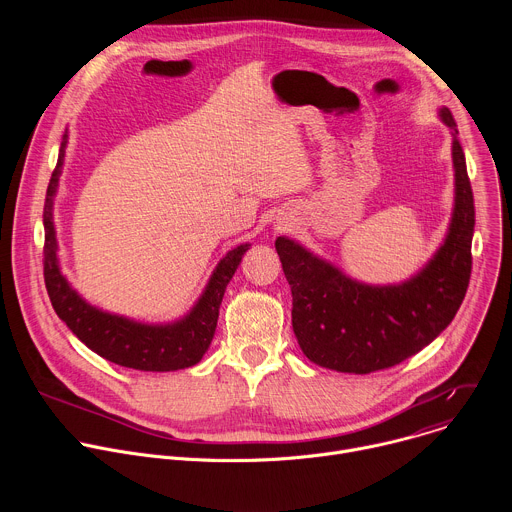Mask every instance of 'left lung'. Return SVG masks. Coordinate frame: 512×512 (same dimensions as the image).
<instances>
[{
	"label": "left lung",
	"instance_id": "left-lung-1",
	"mask_svg": "<svg viewBox=\"0 0 512 512\" xmlns=\"http://www.w3.org/2000/svg\"><path fill=\"white\" fill-rule=\"evenodd\" d=\"M454 129L456 208L450 233L421 273L401 285L371 287L342 275L294 241H275L291 287V324L304 354L320 367L369 375L391 369L440 336L460 310L472 273L474 196Z\"/></svg>",
	"mask_w": 512,
	"mask_h": 512
}]
</instances>
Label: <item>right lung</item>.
Listing matches in <instances>:
<instances>
[{"mask_svg": "<svg viewBox=\"0 0 512 512\" xmlns=\"http://www.w3.org/2000/svg\"><path fill=\"white\" fill-rule=\"evenodd\" d=\"M64 141L60 143L58 164L50 176L44 204V281L54 312L58 318L72 330L81 342H85L99 356L121 364V367L135 371H178L192 367L200 362L204 352L208 350L216 320L218 308H221L227 283L235 275L241 257L249 249V245H241L233 249L210 277V283L204 296L196 304V308L182 322L172 326H145L137 322H129L119 316L105 314L85 304L77 291H72L66 279L60 275L56 263V241L52 227V196L56 192L58 174L64 158Z\"/></svg>", "mask_w": 512, "mask_h": 512, "instance_id": "obj_1", "label": "right lung"}]
</instances>
